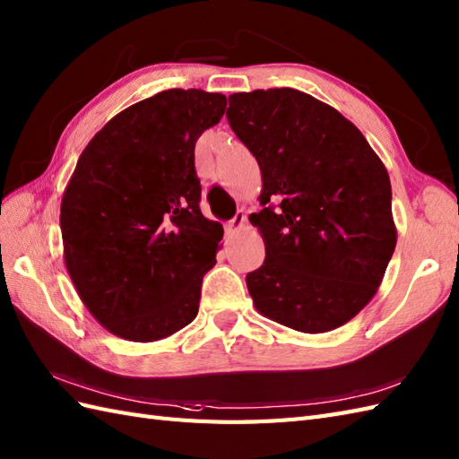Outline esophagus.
Masks as SVG:
<instances>
[{"instance_id":"1","label":"esophagus","mask_w":459,"mask_h":459,"mask_svg":"<svg viewBox=\"0 0 459 459\" xmlns=\"http://www.w3.org/2000/svg\"><path fill=\"white\" fill-rule=\"evenodd\" d=\"M245 223H247V216H245L243 210H238V214L226 223V233L228 236H233V233H238L245 228Z\"/></svg>"}]
</instances>
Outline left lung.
Segmentation results:
<instances>
[{"label": "left lung", "mask_w": 459, "mask_h": 459, "mask_svg": "<svg viewBox=\"0 0 459 459\" xmlns=\"http://www.w3.org/2000/svg\"><path fill=\"white\" fill-rule=\"evenodd\" d=\"M231 130L261 167L264 263L247 288L259 314L327 333L374 298L395 251L385 165L337 108L292 87L230 95Z\"/></svg>", "instance_id": "1"}]
</instances>
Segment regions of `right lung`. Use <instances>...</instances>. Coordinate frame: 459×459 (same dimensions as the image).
<instances>
[{
  "label": "right lung",
  "mask_w": 459,
  "mask_h": 459,
  "mask_svg": "<svg viewBox=\"0 0 459 459\" xmlns=\"http://www.w3.org/2000/svg\"><path fill=\"white\" fill-rule=\"evenodd\" d=\"M226 95L167 89L110 118L85 145L60 206L64 261L108 333L153 342L198 314L221 223L200 212L195 143Z\"/></svg>",
  "instance_id": "1"
}]
</instances>
